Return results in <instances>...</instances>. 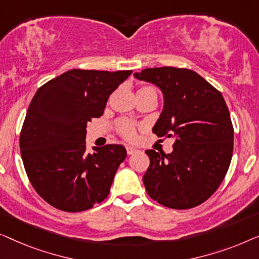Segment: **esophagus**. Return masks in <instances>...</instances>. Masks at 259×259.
Wrapping results in <instances>:
<instances>
[{
  "label": "esophagus",
  "instance_id": "obj_1",
  "mask_svg": "<svg viewBox=\"0 0 259 259\" xmlns=\"http://www.w3.org/2000/svg\"><path fill=\"white\" fill-rule=\"evenodd\" d=\"M125 148H126V154H128V155H133V154H135V152L138 151V149L134 148V147H130V145H126Z\"/></svg>",
  "mask_w": 259,
  "mask_h": 259
}]
</instances>
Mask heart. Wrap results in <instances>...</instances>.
Here are the masks:
<instances>
[{"label": "heart", "mask_w": 259, "mask_h": 259, "mask_svg": "<svg viewBox=\"0 0 259 259\" xmlns=\"http://www.w3.org/2000/svg\"><path fill=\"white\" fill-rule=\"evenodd\" d=\"M144 90H154L151 87H142L138 92H144ZM117 133L126 141H135L137 138V125L129 119H119L116 124Z\"/></svg>", "instance_id": "1"}]
</instances>
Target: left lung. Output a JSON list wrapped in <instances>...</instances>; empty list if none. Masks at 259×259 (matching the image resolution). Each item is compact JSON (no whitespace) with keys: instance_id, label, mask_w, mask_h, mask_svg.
I'll return each mask as SVG.
<instances>
[{"instance_id":"1","label":"left lung","mask_w":259,"mask_h":259,"mask_svg":"<svg viewBox=\"0 0 259 259\" xmlns=\"http://www.w3.org/2000/svg\"><path fill=\"white\" fill-rule=\"evenodd\" d=\"M135 77L164 95V109L152 131L174 137L171 154L147 150L143 176L148 195L171 209H191L213 195L228 172L234 126L221 92L190 69L148 68Z\"/></svg>"}]
</instances>
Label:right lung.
Here are the masks:
<instances>
[{
	"instance_id": "1",
	"label": "right lung",
	"mask_w": 259,
	"mask_h": 259,
	"mask_svg": "<svg viewBox=\"0 0 259 259\" xmlns=\"http://www.w3.org/2000/svg\"><path fill=\"white\" fill-rule=\"evenodd\" d=\"M133 70L72 69L38 88L20 134L27 176L58 210L79 212L108 197L125 148L107 144L87 152V123L103 115L111 93Z\"/></svg>"
}]
</instances>
